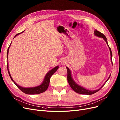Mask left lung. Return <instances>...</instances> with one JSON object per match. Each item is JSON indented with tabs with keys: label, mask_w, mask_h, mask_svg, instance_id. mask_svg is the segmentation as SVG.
Returning a JSON list of instances; mask_svg holds the SVG:
<instances>
[{
	"label": "left lung",
	"mask_w": 120,
	"mask_h": 120,
	"mask_svg": "<svg viewBox=\"0 0 120 120\" xmlns=\"http://www.w3.org/2000/svg\"><path fill=\"white\" fill-rule=\"evenodd\" d=\"M94 34H95V35L100 37H102L103 38H104V39L107 45H108L109 50H110V55H111V62L112 63V52H111V50L110 48L109 47V45H108V41H107V39H106V38L105 36V35L102 34V33L100 32V31H98L97 30H94ZM67 71H68V76H67V79H68V82L69 85H70V86L71 87V89L75 91L76 92L78 93L79 94H86V95H91V94H93L94 93H95L96 92H97V91H98L99 90H100L101 89H102V88L105 85V83L107 82L109 78L110 77V75L109 76V77L108 79L105 82V83L101 87L100 89H99L98 90H94V91H90L89 90H87L85 89H84V87H82L80 86H79L78 85H77L76 83L73 80L72 77H71V71L70 70V69H69L68 67H67Z\"/></svg>",
	"instance_id": "8db88e82"
}]
</instances>
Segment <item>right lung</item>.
I'll list each match as a JSON object with an SVG mask.
<instances>
[{"label":"right lung","instance_id":"right-lung-1","mask_svg":"<svg viewBox=\"0 0 120 120\" xmlns=\"http://www.w3.org/2000/svg\"><path fill=\"white\" fill-rule=\"evenodd\" d=\"M23 32H21L20 33L17 34L15 35V36L14 37H15L16 35H18L19 34H20ZM10 44V45H11ZM10 45L9 46L8 50H7V57L8 58V52H9V49L10 47ZM59 68L58 66H56V67H55L54 68H53V69H52V70H50L46 75V76L45 77V79H44V80L43 81V82L42 83V84L41 85H40L39 86H37L36 87H29V88H25V87H21L20 86H19V85H18L13 80V79H12L11 75L9 71V68H8V63H7V70H8V71L9 74V76L11 79V80H12V81L15 83V84L17 86V87L20 90L23 92L26 93L27 94H40L41 93L44 91H45L48 88V86H49V82H50V78L51 77V76L55 72H56L57 70V69Z\"/></svg>","mask_w":120,"mask_h":120}]
</instances>
